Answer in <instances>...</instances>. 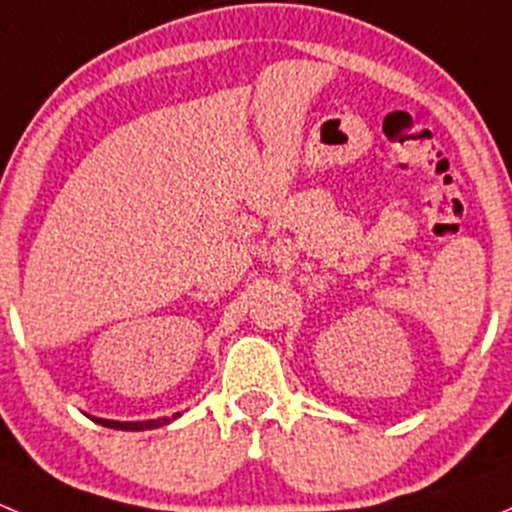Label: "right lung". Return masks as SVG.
<instances>
[{
	"mask_svg": "<svg viewBox=\"0 0 512 512\" xmlns=\"http://www.w3.org/2000/svg\"><path fill=\"white\" fill-rule=\"evenodd\" d=\"M179 414L175 416H167V419H152V421H110V419H96L98 424L108 426V429H123V431H145V429H157L162 424H170L172 419H177Z\"/></svg>",
	"mask_w": 512,
	"mask_h": 512,
	"instance_id": "add662e5",
	"label": "right lung"
}]
</instances>
